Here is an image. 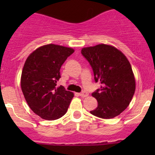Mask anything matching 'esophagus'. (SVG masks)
Returning <instances> with one entry per match:
<instances>
[{"instance_id":"esophagus-1","label":"esophagus","mask_w":155,"mask_h":155,"mask_svg":"<svg viewBox=\"0 0 155 155\" xmlns=\"http://www.w3.org/2000/svg\"><path fill=\"white\" fill-rule=\"evenodd\" d=\"M79 96L82 97H85L88 96V93L87 91H83L81 93H79Z\"/></svg>"}]
</instances>
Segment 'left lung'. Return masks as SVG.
<instances>
[{"label":"left lung","mask_w":155,"mask_h":155,"mask_svg":"<svg viewBox=\"0 0 155 155\" xmlns=\"http://www.w3.org/2000/svg\"><path fill=\"white\" fill-rule=\"evenodd\" d=\"M81 53L93 70L95 82L101 84V88L92 93L98 106L90 112L105 119L115 118L129 106L135 92L129 61L121 51L106 44L83 48Z\"/></svg>","instance_id":"1"}]
</instances>
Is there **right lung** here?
<instances>
[{
  "label": "right lung",
  "mask_w": 155,
  "mask_h": 155,
  "mask_svg": "<svg viewBox=\"0 0 155 155\" xmlns=\"http://www.w3.org/2000/svg\"><path fill=\"white\" fill-rule=\"evenodd\" d=\"M73 52L71 48L45 45L33 51L25 63L21 91L31 110L43 119H58L68 111L73 93L56 85L61 67Z\"/></svg>",
  "instance_id": "obj_1"
}]
</instances>
